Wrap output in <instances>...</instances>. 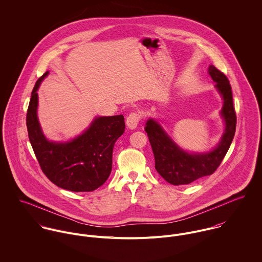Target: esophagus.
I'll return each instance as SVG.
<instances>
[{"label":"esophagus","mask_w":262,"mask_h":262,"mask_svg":"<svg viewBox=\"0 0 262 262\" xmlns=\"http://www.w3.org/2000/svg\"><path fill=\"white\" fill-rule=\"evenodd\" d=\"M141 120V115L139 113L132 112L130 113L127 118H126V124L128 126V128L130 129H134L137 127L139 121Z\"/></svg>","instance_id":"1"}]
</instances>
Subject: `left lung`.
I'll use <instances>...</instances> for the list:
<instances>
[{
	"instance_id": "8db88e82",
	"label": "left lung",
	"mask_w": 262,
	"mask_h": 262,
	"mask_svg": "<svg viewBox=\"0 0 262 262\" xmlns=\"http://www.w3.org/2000/svg\"><path fill=\"white\" fill-rule=\"evenodd\" d=\"M209 75L224 100L222 116L226 123L220 144L205 154H189L181 149L154 120L149 119L145 131L148 135L155 159V169L173 186L188 185L195 180L214 173L229 149L236 130V112L233 106L231 84L226 75L214 66H210Z\"/></svg>"
}]
</instances>
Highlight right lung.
<instances>
[{
    "label": "right lung",
    "mask_w": 262,
    "mask_h": 262,
    "mask_svg": "<svg viewBox=\"0 0 262 262\" xmlns=\"http://www.w3.org/2000/svg\"><path fill=\"white\" fill-rule=\"evenodd\" d=\"M38 78L27 110L28 137L43 173L55 186L75 192L93 191L104 185L112 170L114 144L125 131L123 115L96 118L91 127L67 143L49 142L38 122Z\"/></svg>",
    "instance_id": "1"
}]
</instances>
